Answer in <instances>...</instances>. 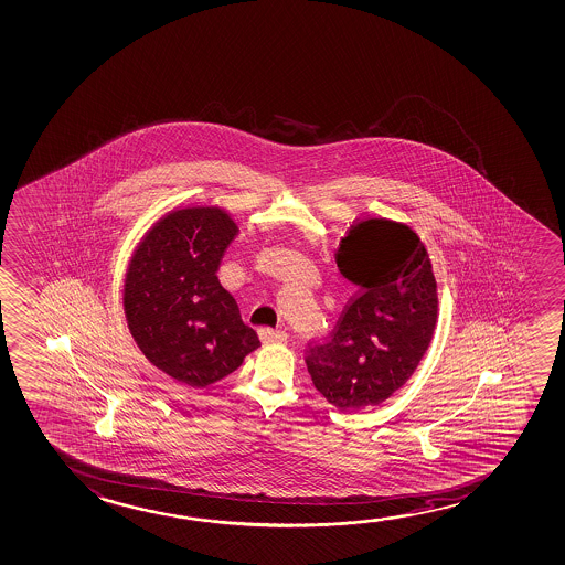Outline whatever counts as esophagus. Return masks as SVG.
Masks as SVG:
<instances>
[{
	"label": "esophagus",
	"instance_id": "obj_1",
	"mask_svg": "<svg viewBox=\"0 0 565 565\" xmlns=\"http://www.w3.org/2000/svg\"><path fill=\"white\" fill-rule=\"evenodd\" d=\"M262 338L265 343H282V341H287V331H282V329L265 328L262 329Z\"/></svg>",
	"mask_w": 565,
	"mask_h": 565
}]
</instances>
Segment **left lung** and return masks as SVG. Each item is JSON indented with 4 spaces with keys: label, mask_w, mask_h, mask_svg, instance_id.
Masks as SVG:
<instances>
[{
    "label": "left lung",
    "mask_w": 565,
    "mask_h": 565,
    "mask_svg": "<svg viewBox=\"0 0 565 565\" xmlns=\"http://www.w3.org/2000/svg\"><path fill=\"white\" fill-rule=\"evenodd\" d=\"M335 263L356 285L333 333L310 343L313 386L341 412L394 396L427 353L438 318L437 280L415 230L366 216L341 237Z\"/></svg>",
    "instance_id": "1"
}]
</instances>
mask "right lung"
Instances as JSON below:
<instances>
[{"mask_svg":"<svg viewBox=\"0 0 565 565\" xmlns=\"http://www.w3.org/2000/svg\"><path fill=\"white\" fill-rule=\"evenodd\" d=\"M237 234L224 206H175L148 227L128 262V331L158 371L186 386L218 382L262 347L216 277Z\"/></svg>","mask_w":565,"mask_h":565,"instance_id":"obj_1","label":"right lung"}]
</instances>
